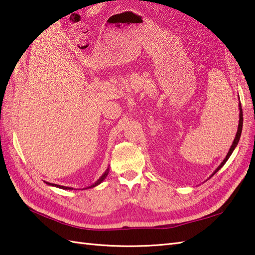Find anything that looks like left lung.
Segmentation results:
<instances>
[{"label": "left lung", "instance_id": "left-lung-1", "mask_svg": "<svg viewBox=\"0 0 255 255\" xmlns=\"http://www.w3.org/2000/svg\"><path fill=\"white\" fill-rule=\"evenodd\" d=\"M240 119H239V126H238V131H237V134H236V138H235V140H234V143H232V145H231V148H230V150H229V152H228V154H227V156L225 158V160L221 162V164L217 167V170H216L215 172H214V174H216V173H217L221 167H223L224 165H225V163L227 162V160L229 159V156L231 155V153L234 152V150H235V148L237 147V144H238V142H239V140H240V136H241V132H242V124H243V115H242V108H241V104H240ZM213 174V175H214Z\"/></svg>", "mask_w": 255, "mask_h": 255}]
</instances>
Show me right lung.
<instances>
[{
  "mask_svg": "<svg viewBox=\"0 0 255 255\" xmlns=\"http://www.w3.org/2000/svg\"><path fill=\"white\" fill-rule=\"evenodd\" d=\"M107 174H108V170L104 173V174H103L102 176H101V178H99V181H96L93 185H91L90 187H94V186H96V185H99L100 183H102V181L104 180V178L107 176ZM47 184H49V185H52V186H57V187H59V188H62V189H70V187H67V186H61V185H57V184H50V183H48V182H46Z\"/></svg>",
  "mask_w": 255,
  "mask_h": 255,
  "instance_id": "add662e5",
  "label": "right lung"
}]
</instances>
